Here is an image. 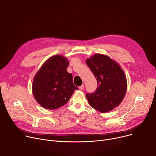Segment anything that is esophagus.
<instances>
[{"mask_svg": "<svg viewBox=\"0 0 156 156\" xmlns=\"http://www.w3.org/2000/svg\"><path fill=\"white\" fill-rule=\"evenodd\" d=\"M84 85H81V86H80V87H78V88L80 89V90H83L84 89Z\"/></svg>", "mask_w": 156, "mask_h": 156, "instance_id": "1", "label": "esophagus"}]
</instances>
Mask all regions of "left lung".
<instances>
[{
	"instance_id": "obj_1",
	"label": "left lung",
	"mask_w": 156,
	"mask_h": 156,
	"mask_svg": "<svg viewBox=\"0 0 156 156\" xmlns=\"http://www.w3.org/2000/svg\"><path fill=\"white\" fill-rule=\"evenodd\" d=\"M86 63L97 81L95 92L86 94L89 104L102 113L112 111L126 94L127 81L123 70L116 61L101 54L87 59Z\"/></svg>"
}]
</instances>
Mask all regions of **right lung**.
I'll return each mask as SVG.
<instances>
[{
	"label": "right lung",
	"instance_id": "right-lung-1",
	"mask_svg": "<svg viewBox=\"0 0 156 156\" xmlns=\"http://www.w3.org/2000/svg\"><path fill=\"white\" fill-rule=\"evenodd\" d=\"M69 61L61 55L48 58L34 76L32 92L37 102L47 109H55L66 104L75 90L73 76L66 69Z\"/></svg>",
	"mask_w": 156,
	"mask_h": 156
}]
</instances>
